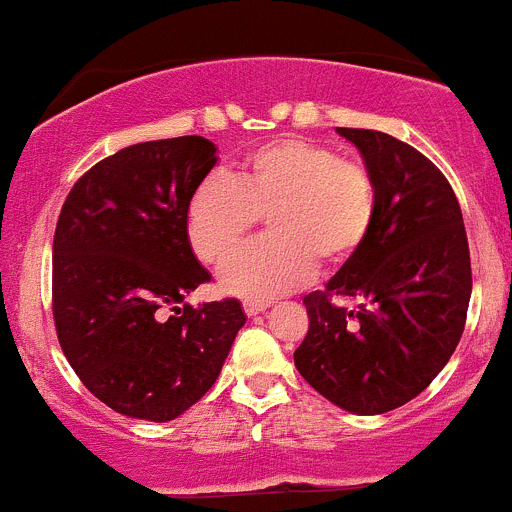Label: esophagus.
I'll return each mask as SVG.
<instances>
[{
  "mask_svg": "<svg viewBox=\"0 0 512 512\" xmlns=\"http://www.w3.org/2000/svg\"><path fill=\"white\" fill-rule=\"evenodd\" d=\"M268 306H271V303H268V301H256V298H249V301H244L246 316H258V313L266 311Z\"/></svg>",
  "mask_w": 512,
  "mask_h": 512,
  "instance_id": "34e87169",
  "label": "esophagus"
}]
</instances>
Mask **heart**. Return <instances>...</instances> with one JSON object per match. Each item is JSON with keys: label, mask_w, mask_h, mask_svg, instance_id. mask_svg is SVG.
<instances>
[{"label": "heart", "mask_w": 512, "mask_h": 512, "mask_svg": "<svg viewBox=\"0 0 512 512\" xmlns=\"http://www.w3.org/2000/svg\"><path fill=\"white\" fill-rule=\"evenodd\" d=\"M376 181L366 166L328 146L278 139L258 146L234 174L209 176L191 194L186 229L194 251L224 263L267 216L268 240L231 258L219 273L226 293L271 298L321 271H338L371 236Z\"/></svg>", "instance_id": "1"}]
</instances>
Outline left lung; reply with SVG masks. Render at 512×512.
<instances>
[{"mask_svg": "<svg viewBox=\"0 0 512 512\" xmlns=\"http://www.w3.org/2000/svg\"><path fill=\"white\" fill-rule=\"evenodd\" d=\"M376 181L371 236L326 291L303 298L308 333L293 353L323 398L378 416L423 393L465 328L473 273L463 214L448 179L421 151L371 129H341ZM356 297V312L335 298Z\"/></svg>", "mask_w": 512, "mask_h": 512, "instance_id": "left-lung-1", "label": "left lung"}]
</instances>
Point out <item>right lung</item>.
Masks as SVG:
<instances>
[{"mask_svg":"<svg viewBox=\"0 0 512 512\" xmlns=\"http://www.w3.org/2000/svg\"><path fill=\"white\" fill-rule=\"evenodd\" d=\"M216 159L204 136L126 146L86 171L59 214V343L84 386L121 416L166 423L189 411L246 323L236 298L184 303L211 278L191 251L186 206Z\"/></svg>","mask_w":512,"mask_h":512,"instance_id":"add662e5","label":"right lung"}]
</instances>
